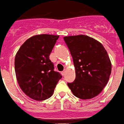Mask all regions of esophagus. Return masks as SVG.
<instances>
[{
    "instance_id": "1",
    "label": "esophagus",
    "mask_w": 124,
    "mask_h": 124,
    "mask_svg": "<svg viewBox=\"0 0 124 124\" xmlns=\"http://www.w3.org/2000/svg\"><path fill=\"white\" fill-rule=\"evenodd\" d=\"M65 73H66V70H63V72H61V74H62V76H64L65 75Z\"/></svg>"
}]
</instances>
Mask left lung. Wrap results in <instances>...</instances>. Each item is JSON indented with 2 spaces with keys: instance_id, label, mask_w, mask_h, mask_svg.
I'll return each instance as SVG.
<instances>
[{
  "instance_id": "8db88e82",
  "label": "left lung",
  "mask_w": 124,
  "mask_h": 124,
  "mask_svg": "<svg viewBox=\"0 0 124 124\" xmlns=\"http://www.w3.org/2000/svg\"><path fill=\"white\" fill-rule=\"evenodd\" d=\"M64 40L70 51L76 70V79L68 83L74 95L81 99L97 96L108 82L111 63L99 41L86 35L69 36Z\"/></svg>"
}]
</instances>
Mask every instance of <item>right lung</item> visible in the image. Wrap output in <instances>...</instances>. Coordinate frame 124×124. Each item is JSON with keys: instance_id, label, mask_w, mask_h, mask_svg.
<instances>
[{"instance_id": "add662e5", "label": "right lung", "mask_w": 124, "mask_h": 124, "mask_svg": "<svg viewBox=\"0 0 124 124\" xmlns=\"http://www.w3.org/2000/svg\"><path fill=\"white\" fill-rule=\"evenodd\" d=\"M59 36L38 34L27 39L18 50L15 70L23 93L35 101H44L54 93L62 76L54 70L49 56Z\"/></svg>"}]
</instances>
